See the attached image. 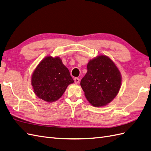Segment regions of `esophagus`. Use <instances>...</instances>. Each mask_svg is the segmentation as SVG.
<instances>
[{
	"mask_svg": "<svg viewBox=\"0 0 151 151\" xmlns=\"http://www.w3.org/2000/svg\"><path fill=\"white\" fill-rule=\"evenodd\" d=\"M74 80H75V83L76 84L78 83L79 82H80V79H79L78 78H77V77H76V78H74Z\"/></svg>",
	"mask_w": 151,
	"mask_h": 151,
	"instance_id": "34e87169",
	"label": "esophagus"
}]
</instances>
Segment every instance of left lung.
<instances>
[{"label":"left lung","mask_w":151,"mask_h":151,"mask_svg":"<svg viewBox=\"0 0 151 151\" xmlns=\"http://www.w3.org/2000/svg\"><path fill=\"white\" fill-rule=\"evenodd\" d=\"M121 75L114 62L106 55H99L87 64V72L80 82L85 96L92 106L108 105L117 95Z\"/></svg>","instance_id":"obj_1"}]
</instances>
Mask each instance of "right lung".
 <instances>
[{
  "mask_svg": "<svg viewBox=\"0 0 151 151\" xmlns=\"http://www.w3.org/2000/svg\"><path fill=\"white\" fill-rule=\"evenodd\" d=\"M74 82L59 57H46L33 72L31 84L39 98L51 103L59 99L69 84Z\"/></svg>",
  "mask_w": 151,
  "mask_h": 151,
  "instance_id": "1",
  "label": "right lung"
}]
</instances>
